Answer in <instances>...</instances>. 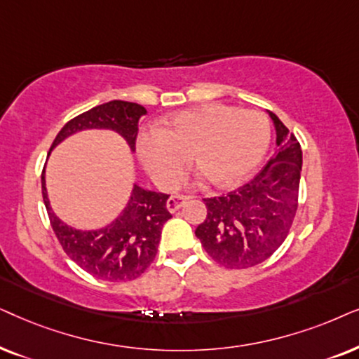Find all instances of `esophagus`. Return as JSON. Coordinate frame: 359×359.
<instances>
[{
	"label": "esophagus",
	"mask_w": 359,
	"mask_h": 359,
	"mask_svg": "<svg viewBox=\"0 0 359 359\" xmlns=\"http://www.w3.org/2000/svg\"><path fill=\"white\" fill-rule=\"evenodd\" d=\"M187 200H189L187 195H172V197H169V200H167V210H169L170 213H175L177 210L184 207Z\"/></svg>",
	"instance_id": "1"
}]
</instances>
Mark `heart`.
<instances>
[{"mask_svg":"<svg viewBox=\"0 0 359 359\" xmlns=\"http://www.w3.org/2000/svg\"><path fill=\"white\" fill-rule=\"evenodd\" d=\"M269 141L271 126L262 113L205 103L141 131L136 151L152 179L164 187L179 182L189 156L210 185L233 187L256 170Z\"/></svg>","mask_w":359,"mask_h":359,"instance_id":"heart-1","label":"heart"}]
</instances>
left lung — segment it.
<instances>
[{
	"label": "left lung",
	"mask_w": 359,
	"mask_h": 359,
	"mask_svg": "<svg viewBox=\"0 0 359 359\" xmlns=\"http://www.w3.org/2000/svg\"><path fill=\"white\" fill-rule=\"evenodd\" d=\"M276 126V156L250 182L222 197L203 198L207 218L195 229L205 251L228 269L264 262L283 245L299 205L302 149L284 123Z\"/></svg>",
	"instance_id": "obj_1"
}]
</instances>
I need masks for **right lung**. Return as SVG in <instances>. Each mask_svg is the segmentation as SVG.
<instances>
[{
  "mask_svg": "<svg viewBox=\"0 0 359 359\" xmlns=\"http://www.w3.org/2000/svg\"><path fill=\"white\" fill-rule=\"evenodd\" d=\"M146 108L137 103L113 102L98 104L70 119L55 136L50 151L65 137L83 130H111L136 149L137 121ZM42 197L57 240L67 256L97 279L121 283L140 277L154 261L161 231L172 215L167 210L169 195L152 192L135 184L128 205L118 218L100 229H76L52 212L42 170Z\"/></svg>",
  "mask_w": 359,
  "mask_h": 359,
  "instance_id": "add662e5",
  "label": "right lung"
}]
</instances>
